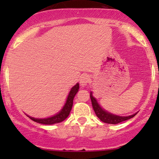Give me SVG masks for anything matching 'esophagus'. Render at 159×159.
<instances>
[{
  "label": "esophagus",
  "instance_id": "obj_1",
  "mask_svg": "<svg viewBox=\"0 0 159 159\" xmlns=\"http://www.w3.org/2000/svg\"><path fill=\"white\" fill-rule=\"evenodd\" d=\"M90 81V78L89 75H84L81 77L80 78V84L81 86H86Z\"/></svg>",
  "mask_w": 159,
  "mask_h": 159
}]
</instances>
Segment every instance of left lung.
I'll list each match as a JSON object with an SVG mask.
<instances>
[{
  "instance_id": "left-lung-1",
  "label": "left lung",
  "mask_w": 159,
  "mask_h": 159,
  "mask_svg": "<svg viewBox=\"0 0 159 159\" xmlns=\"http://www.w3.org/2000/svg\"><path fill=\"white\" fill-rule=\"evenodd\" d=\"M90 98H91L93 109H94L96 115L98 116V118L101 121H103V122L105 123H107V124H112V125L118 124V123L122 122V121H126V120H129L130 118H133V117L137 114L135 113L134 114V115H130V116H126V117L118 116V115H112V114L109 113V112L105 111L103 108H101L99 104L97 102V100H96V99L92 96V92H91Z\"/></svg>"
}]
</instances>
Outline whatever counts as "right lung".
Instances as JSON below:
<instances>
[{
	"instance_id": "right-lung-1",
	"label": "right lung",
	"mask_w": 159,
	"mask_h": 159,
	"mask_svg": "<svg viewBox=\"0 0 159 159\" xmlns=\"http://www.w3.org/2000/svg\"><path fill=\"white\" fill-rule=\"evenodd\" d=\"M78 89H79V84L78 83V84H75V85L70 89L65 106L63 107L61 111L59 113H57V115H54L53 117H50V118H43V119L42 118H34L30 116L28 117H29L32 121L43 125H54L61 122L64 120L66 119V118H68V115H69L70 110H71L72 108V105H73L74 98H75V94H76L77 92L78 91Z\"/></svg>"
}]
</instances>
